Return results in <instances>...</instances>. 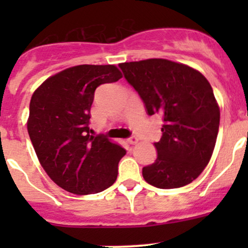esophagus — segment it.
Instances as JSON below:
<instances>
[{"mask_svg": "<svg viewBox=\"0 0 248 248\" xmlns=\"http://www.w3.org/2000/svg\"><path fill=\"white\" fill-rule=\"evenodd\" d=\"M127 141H128V142H129V144H131V145H136V144H137V142H138V141H139V139H138V138H137V137L132 136V137H129V138H128V139H127Z\"/></svg>", "mask_w": 248, "mask_h": 248, "instance_id": "obj_1", "label": "esophagus"}]
</instances>
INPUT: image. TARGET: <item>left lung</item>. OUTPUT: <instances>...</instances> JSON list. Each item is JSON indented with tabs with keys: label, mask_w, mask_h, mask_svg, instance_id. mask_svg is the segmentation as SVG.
Masks as SVG:
<instances>
[{
	"label": "left lung",
	"mask_w": 248,
	"mask_h": 248,
	"mask_svg": "<svg viewBox=\"0 0 248 248\" xmlns=\"http://www.w3.org/2000/svg\"><path fill=\"white\" fill-rule=\"evenodd\" d=\"M144 102L147 114L163 120L157 158L142 168L147 184L170 189L196 180L209 163L219 127V108L206 78L164 59L119 64Z\"/></svg>",
	"instance_id": "left-lung-1"
}]
</instances>
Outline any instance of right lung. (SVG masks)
<instances>
[{
  "instance_id": "obj_1",
  "label": "right lung",
  "mask_w": 248,
  "mask_h": 248,
  "mask_svg": "<svg viewBox=\"0 0 248 248\" xmlns=\"http://www.w3.org/2000/svg\"><path fill=\"white\" fill-rule=\"evenodd\" d=\"M121 78L114 64H80L47 78L32 94L30 139L50 179L67 192L98 193L116 181L126 150L92 136L89 124L97 87Z\"/></svg>"
}]
</instances>
